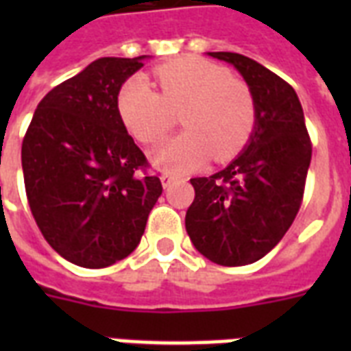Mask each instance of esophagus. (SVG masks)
<instances>
[{
    "label": "esophagus",
    "mask_w": 351,
    "mask_h": 351,
    "mask_svg": "<svg viewBox=\"0 0 351 351\" xmlns=\"http://www.w3.org/2000/svg\"><path fill=\"white\" fill-rule=\"evenodd\" d=\"M176 178H178V176L171 175V173H164V175L160 176V180H162V186H164V187H169L171 184L176 180Z\"/></svg>",
    "instance_id": "1"
}]
</instances>
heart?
Wrapping results in <instances>:
<instances>
[{
	"instance_id": "heart-1",
	"label": "heart",
	"mask_w": 351,
	"mask_h": 351,
	"mask_svg": "<svg viewBox=\"0 0 351 351\" xmlns=\"http://www.w3.org/2000/svg\"><path fill=\"white\" fill-rule=\"evenodd\" d=\"M160 93L142 76L121 85L118 111L142 143L156 145L175 127L180 114L186 131L154 151V162L165 169L186 171L242 151L256 123L253 93L242 80L219 63L184 56L154 69Z\"/></svg>"
}]
</instances>
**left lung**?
<instances>
[{"mask_svg":"<svg viewBox=\"0 0 351 351\" xmlns=\"http://www.w3.org/2000/svg\"><path fill=\"white\" fill-rule=\"evenodd\" d=\"M231 63L256 104L255 131L226 169L191 178L189 239L220 266H245L267 255L293 224L304 197L311 140L299 96L288 82L237 52H209Z\"/></svg>","mask_w":351,"mask_h":351,"instance_id":"8db88e82","label":"left lung"}]
</instances>
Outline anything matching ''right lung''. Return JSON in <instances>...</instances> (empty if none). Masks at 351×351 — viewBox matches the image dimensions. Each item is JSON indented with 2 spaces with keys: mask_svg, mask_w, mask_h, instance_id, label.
Masks as SVG:
<instances>
[{
  "mask_svg": "<svg viewBox=\"0 0 351 351\" xmlns=\"http://www.w3.org/2000/svg\"><path fill=\"white\" fill-rule=\"evenodd\" d=\"M140 58H100L38 104L21 143L25 193L41 234L76 266L98 269L140 244L162 195L118 111Z\"/></svg>",
  "mask_w": 351,
  "mask_h": 351,
  "instance_id": "obj_1",
  "label": "right lung"
}]
</instances>
